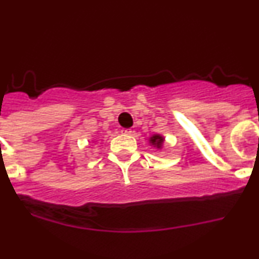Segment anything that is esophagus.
<instances>
[{
    "label": "esophagus",
    "instance_id": "34e87169",
    "mask_svg": "<svg viewBox=\"0 0 259 259\" xmlns=\"http://www.w3.org/2000/svg\"><path fill=\"white\" fill-rule=\"evenodd\" d=\"M132 133H133L132 129H121V134H124V135H130Z\"/></svg>",
    "mask_w": 259,
    "mask_h": 259
}]
</instances>
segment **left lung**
I'll use <instances>...</instances> for the list:
<instances>
[{"mask_svg":"<svg viewBox=\"0 0 259 259\" xmlns=\"http://www.w3.org/2000/svg\"><path fill=\"white\" fill-rule=\"evenodd\" d=\"M163 141H164V138H163L162 135H158V134H156V135H153L152 138H150V144L153 145V146H156L157 148H162Z\"/></svg>","mask_w":259,"mask_h":259,"instance_id":"1","label":"left lung"}]
</instances>
